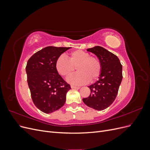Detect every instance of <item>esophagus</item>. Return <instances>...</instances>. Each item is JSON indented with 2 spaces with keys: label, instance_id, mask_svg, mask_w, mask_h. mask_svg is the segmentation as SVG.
I'll return each mask as SVG.
<instances>
[{
  "label": "esophagus",
  "instance_id": "1",
  "mask_svg": "<svg viewBox=\"0 0 150 150\" xmlns=\"http://www.w3.org/2000/svg\"><path fill=\"white\" fill-rule=\"evenodd\" d=\"M71 88H73V89H80V87H78V86H73V85H71Z\"/></svg>",
  "mask_w": 150,
  "mask_h": 150
}]
</instances>
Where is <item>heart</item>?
<instances>
[{
    "label": "heart",
    "instance_id": "heart-1",
    "mask_svg": "<svg viewBox=\"0 0 150 150\" xmlns=\"http://www.w3.org/2000/svg\"><path fill=\"white\" fill-rule=\"evenodd\" d=\"M67 59L60 56L55 63V67L61 76L67 78L77 67L78 72L69 77L67 81L73 84H83L96 80L101 72V63L99 59L81 50H77L68 54Z\"/></svg>",
    "mask_w": 150,
    "mask_h": 150
}]
</instances>
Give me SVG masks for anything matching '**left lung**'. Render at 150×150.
I'll list each match as a JSON object with an SVG mask.
<instances>
[{"label":"left lung","mask_w":150,"mask_h":150,"mask_svg":"<svg viewBox=\"0 0 150 150\" xmlns=\"http://www.w3.org/2000/svg\"><path fill=\"white\" fill-rule=\"evenodd\" d=\"M87 51L96 55L101 63L99 80L88 86L91 94L83 99L86 105L94 110H105L114 102L122 79V65L116 55L101 46L89 48Z\"/></svg>","instance_id":"obj_1"}]
</instances>
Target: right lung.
I'll use <instances>...</instances> for the list:
<instances>
[{
    "label": "right lung",
    "instance_id": "obj_1",
    "mask_svg": "<svg viewBox=\"0 0 150 150\" xmlns=\"http://www.w3.org/2000/svg\"><path fill=\"white\" fill-rule=\"evenodd\" d=\"M70 47L48 46L35 52L25 67L31 98L35 106L45 113L60 109L71 89L55 67L57 59Z\"/></svg>",
    "mask_w": 150,
    "mask_h": 150
}]
</instances>
